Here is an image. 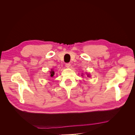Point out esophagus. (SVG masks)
<instances>
[{
  "mask_svg": "<svg viewBox=\"0 0 135 135\" xmlns=\"http://www.w3.org/2000/svg\"><path fill=\"white\" fill-rule=\"evenodd\" d=\"M65 66H66V68H69L70 66V63H66V64H65Z\"/></svg>",
  "mask_w": 135,
  "mask_h": 135,
  "instance_id": "1",
  "label": "esophagus"
}]
</instances>
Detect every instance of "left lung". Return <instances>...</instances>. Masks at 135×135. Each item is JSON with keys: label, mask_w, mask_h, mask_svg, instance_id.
<instances>
[{"label": "left lung", "mask_w": 135, "mask_h": 135, "mask_svg": "<svg viewBox=\"0 0 135 135\" xmlns=\"http://www.w3.org/2000/svg\"><path fill=\"white\" fill-rule=\"evenodd\" d=\"M88 75V76H89V75Z\"/></svg>", "instance_id": "left-lung-1"}]
</instances>
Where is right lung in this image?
Instances as JSON below:
<instances>
[{"instance_id":"1","label":"right lung","mask_w":135,"mask_h":135,"mask_svg":"<svg viewBox=\"0 0 135 135\" xmlns=\"http://www.w3.org/2000/svg\"><path fill=\"white\" fill-rule=\"evenodd\" d=\"M50 74H51V77H53V76H54V75H55L54 71L51 70V72H50Z\"/></svg>"}]
</instances>
